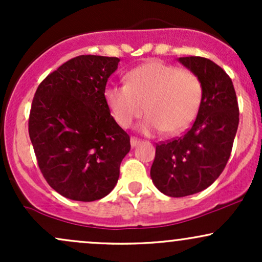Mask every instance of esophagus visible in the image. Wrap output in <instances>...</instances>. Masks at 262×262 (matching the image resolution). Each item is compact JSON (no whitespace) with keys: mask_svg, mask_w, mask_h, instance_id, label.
I'll return each instance as SVG.
<instances>
[{"mask_svg":"<svg viewBox=\"0 0 262 262\" xmlns=\"http://www.w3.org/2000/svg\"><path fill=\"white\" fill-rule=\"evenodd\" d=\"M140 144V140L139 139H137V138H134V137H132L130 138V145H132V148H135V146H138Z\"/></svg>","mask_w":262,"mask_h":262,"instance_id":"obj_1","label":"esophagus"}]
</instances>
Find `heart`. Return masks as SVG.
<instances>
[{
  "instance_id": "heart-1",
  "label": "heart",
  "mask_w": 262,
  "mask_h": 262,
  "mask_svg": "<svg viewBox=\"0 0 262 262\" xmlns=\"http://www.w3.org/2000/svg\"><path fill=\"white\" fill-rule=\"evenodd\" d=\"M128 85H110L104 90L114 121L129 128L145 111L140 123L145 135L166 132L176 135L187 130L196 119L202 101V85L193 73L152 60L127 75Z\"/></svg>"
}]
</instances>
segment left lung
I'll return each instance as SVG.
<instances>
[{"mask_svg": "<svg viewBox=\"0 0 262 262\" xmlns=\"http://www.w3.org/2000/svg\"><path fill=\"white\" fill-rule=\"evenodd\" d=\"M179 61L201 81L202 101L187 133L156 145L150 176L155 187L170 197L198 193L218 179L239 125L235 90L223 69L201 56Z\"/></svg>", "mask_w": 262, "mask_h": 262, "instance_id": "obj_1", "label": "left lung"}]
</instances>
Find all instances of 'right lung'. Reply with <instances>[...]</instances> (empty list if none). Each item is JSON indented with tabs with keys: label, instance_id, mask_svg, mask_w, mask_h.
I'll list each match as a JSON object with an SVG mask.
<instances>
[{
	"label": "right lung",
	"instance_id": "right-lung-1",
	"mask_svg": "<svg viewBox=\"0 0 262 262\" xmlns=\"http://www.w3.org/2000/svg\"><path fill=\"white\" fill-rule=\"evenodd\" d=\"M118 62L110 56H76L48 75L33 98L28 129L39 169L69 200L92 202L107 196L130 150L129 135L104 101Z\"/></svg>",
	"mask_w": 262,
	"mask_h": 262
}]
</instances>
